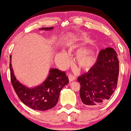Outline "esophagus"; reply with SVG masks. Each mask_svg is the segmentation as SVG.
Here are the masks:
<instances>
[{
    "label": "esophagus",
    "mask_w": 131,
    "mask_h": 131,
    "mask_svg": "<svg viewBox=\"0 0 131 131\" xmlns=\"http://www.w3.org/2000/svg\"><path fill=\"white\" fill-rule=\"evenodd\" d=\"M68 78L69 82H72V81H74L75 80V77L74 75H72V74H69Z\"/></svg>",
    "instance_id": "esophagus-1"
}]
</instances>
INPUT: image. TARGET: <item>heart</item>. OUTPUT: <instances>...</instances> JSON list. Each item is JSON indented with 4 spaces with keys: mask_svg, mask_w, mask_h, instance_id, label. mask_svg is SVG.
I'll use <instances>...</instances> for the list:
<instances>
[{
    "mask_svg": "<svg viewBox=\"0 0 131 131\" xmlns=\"http://www.w3.org/2000/svg\"><path fill=\"white\" fill-rule=\"evenodd\" d=\"M77 62L79 67L84 69H89L93 67L97 61V57L93 51L83 50L77 56Z\"/></svg>",
    "mask_w": 131,
    "mask_h": 131,
    "instance_id": "1",
    "label": "heart"
}]
</instances>
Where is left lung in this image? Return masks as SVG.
I'll list each match as a JSON object with an SVG mask.
<instances>
[{"mask_svg":"<svg viewBox=\"0 0 131 131\" xmlns=\"http://www.w3.org/2000/svg\"><path fill=\"white\" fill-rule=\"evenodd\" d=\"M118 74L119 62L115 51L112 48L101 50L95 64L77 78L83 103L91 107L104 105L116 89Z\"/></svg>","mask_w":131,"mask_h":131,"instance_id":"1","label":"left lung"}]
</instances>
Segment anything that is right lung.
I'll return each mask as SVG.
<instances>
[{
	"instance_id": "right-lung-1",
	"label": "right lung",
	"mask_w": 131,
	"mask_h": 131,
	"mask_svg": "<svg viewBox=\"0 0 131 131\" xmlns=\"http://www.w3.org/2000/svg\"><path fill=\"white\" fill-rule=\"evenodd\" d=\"M53 27L42 28V30H51ZM10 56L11 81L14 89L20 100L30 108L37 111L52 109L59 100L60 91L69 83L64 71L58 69H50L49 75L42 84L34 88H28L20 83L15 77L11 65Z\"/></svg>"
}]
</instances>
